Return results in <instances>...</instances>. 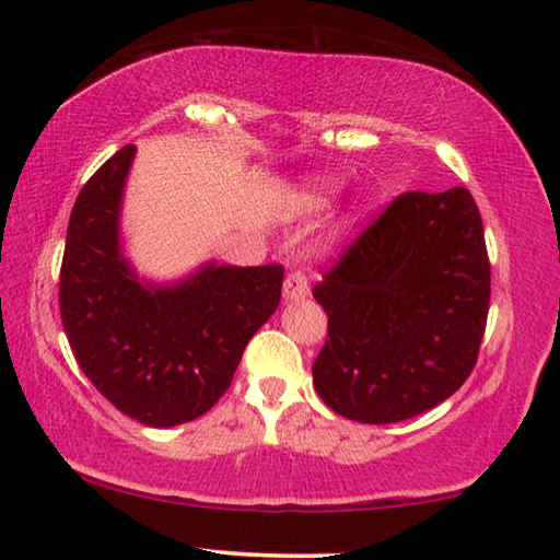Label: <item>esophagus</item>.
Wrapping results in <instances>:
<instances>
[{"label": "esophagus", "instance_id": "esophagus-1", "mask_svg": "<svg viewBox=\"0 0 560 560\" xmlns=\"http://www.w3.org/2000/svg\"><path fill=\"white\" fill-rule=\"evenodd\" d=\"M308 296V281L301 271H291L287 279H283V299L287 301H299Z\"/></svg>", "mask_w": 560, "mask_h": 560}]
</instances>
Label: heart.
Returning <instances> with one entry per match:
<instances>
[{
    "instance_id": "1",
    "label": "heart",
    "mask_w": 560,
    "mask_h": 560,
    "mask_svg": "<svg viewBox=\"0 0 560 560\" xmlns=\"http://www.w3.org/2000/svg\"><path fill=\"white\" fill-rule=\"evenodd\" d=\"M326 191V184H308L306 189L299 191V201H316Z\"/></svg>"
}]
</instances>
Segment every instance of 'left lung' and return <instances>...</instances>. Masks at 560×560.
Returning <instances> with one entry per match:
<instances>
[{"label": "left lung", "mask_w": 560, "mask_h": 560, "mask_svg": "<svg viewBox=\"0 0 560 560\" xmlns=\"http://www.w3.org/2000/svg\"><path fill=\"white\" fill-rule=\"evenodd\" d=\"M328 339L312 374L322 401L359 423L413 419L471 374L491 264L468 189L388 203L314 287Z\"/></svg>", "instance_id": "left-lung-1"}]
</instances>
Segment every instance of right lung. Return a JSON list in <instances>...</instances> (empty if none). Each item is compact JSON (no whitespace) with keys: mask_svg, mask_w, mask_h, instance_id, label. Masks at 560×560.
I'll return each mask as SVG.
<instances>
[{"mask_svg":"<svg viewBox=\"0 0 560 560\" xmlns=\"http://www.w3.org/2000/svg\"><path fill=\"white\" fill-rule=\"evenodd\" d=\"M137 147L79 191L59 273L74 359L129 419L172 429L199 419L232 384L252 336L281 301L283 269L207 261L168 283L139 279L124 256L121 203Z\"/></svg>","mask_w":560,"mask_h":560,"instance_id":"obj_1","label":"right lung"}]
</instances>
